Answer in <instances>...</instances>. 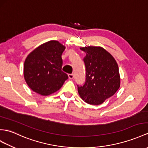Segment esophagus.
Wrapping results in <instances>:
<instances>
[{
	"instance_id": "esophagus-1",
	"label": "esophagus",
	"mask_w": 148,
	"mask_h": 148,
	"mask_svg": "<svg viewBox=\"0 0 148 148\" xmlns=\"http://www.w3.org/2000/svg\"><path fill=\"white\" fill-rule=\"evenodd\" d=\"M68 77H69L70 79H73L74 78V74L73 73L68 74Z\"/></svg>"
}]
</instances>
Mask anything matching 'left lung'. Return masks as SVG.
Returning a JSON list of instances; mask_svg holds the SVG:
<instances>
[{"instance_id":"1","label":"left lung","mask_w":148,"mask_h":148,"mask_svg":"<svg viewBox=\"0 0 148 148\" xmlns=\"http://www.w3.org/2000/svg\"><path fill=\"white\" fill-rule=\"evenodd\" d=\"M86 53L84 58L86 79L78 92L84 101L99 105L114 95L120 87L118 64L114 57L100 46L80 48Z\"/></svg>"}]
</instances>
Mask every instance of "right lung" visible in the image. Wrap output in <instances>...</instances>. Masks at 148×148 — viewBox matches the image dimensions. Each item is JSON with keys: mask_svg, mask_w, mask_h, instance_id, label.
I'll list each match as a JSON object with an SVG mask.
<instances>
[{"mask_svg": "<svg viewBox=\"0 0 148 148\" xmlns=\"http://www.w3.org/2000/svg\"><path fill=\"white\" fill-rule=\"evenodd\" d=\"M65 46L49 41L38 46L24 62V77L29 88L41 95H49L62 87L68 78L62 70V55Z\"/></svg>", "mask_w": 148, "mask_h": 148, "instance_id": "obj_1", "label": "right lung"}]
</instances>
